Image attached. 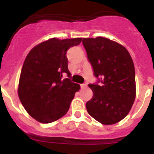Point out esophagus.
Segmentation results:
<instances>
[{"label":"esophagus","instance_id":"1","mask_svg":"<svg viewBox=\"0 0 154 154\" xmlns=\"http://www.w3.org/2000/svg\"><path fill=\"white\" fill-rule=\"evenodd\" d=\"M86 86H87L86 83H83V84L80 85V87H81V88H86Z\"/></svg>","mask_w":154,"mask_h":154}]
</instances>
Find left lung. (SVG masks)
<instances>
[{
  "label": "left lung",
  "instance_id": "1",
  "mask_svg": "<svg viewBox=\"0 0 154 154\" xmlns=\"http://www.w3.org/2000/svg\"><path fill=\"white\" fill-rule=\"evenodd\" d=\"M87 57L97 82L88 86L93 97L88 114L103 125L119 122L129 113L136 97V74L127 50L103 37L83 38Z\"/></svg>",
  "mask_w": 154,
  "mask_h": 154
}]
</instances>
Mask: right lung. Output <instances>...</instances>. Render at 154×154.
Returning a JSON list of instances; mask_svg holds the SVG:
<instances>
[{"label": "right lung", "instance_id": "right-lung-1", "mask_svg": "<svg viewBox=\"0 0 154 154\" xmlns=\"http://www.w3.org/2000/svg\"><path fill=\"white\" fill-rule=\"evenodd\" d=\"M82 38H51L32 48L24 60L18 97L30 116L43 124L58 120L67 113L80 85L70 80L66 53ZM64 74L68 79L62 80Z\"/></svg>", "mask_w": 154, "mask_h": 154}]
</instances>
